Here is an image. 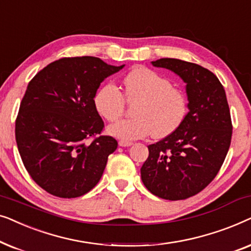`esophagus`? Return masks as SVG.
Instances as JSON below:
<instances>
[{
	"instance_id": "esophagus-1",
	"label": "esophagus",
	"mask_w": 251,
	"mask_h": 251,
	"mask_svg": "<svg viewBox=\"0 0 251 251\" xmlns=\"http://www.w3.org/2000/svg\"><path fill=\"white\" fill-rule=\"evenodd\" d=\"M119 145L121 147H129V146L132 145V143L131 142H126V140H120Z\"/></svg>"
}]
</instances>
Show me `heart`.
<instances>
[{
  "label": "heart",
  "mask_w": 251,
  "mask_h": 251,
  "mask_svg": "<svg viewBox=\"0 0 251 251\" xmlns=\"http://www.w3.org/2000/svg\"><path fill=\"white\" fill-rule=\"evenodd\" d=\"M123 84L125 96L113 83L101 85L95 96L96 109L109 122L121 118L126 100L137 101L132 108L133 118L108 126L112 136L135 140L152 132L154 138H164L184 122L187 114L186 97L183 91L173 87L169 78L151 68L138 66L126 75Z\"/></svg>",
  "instance_id": "heart-1"
}]
</instances>
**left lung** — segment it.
I'll use <instances>...</instances> for the list:
<instances>
[{
  "instance_id": "8db88e82",
  "label": "left lung",
  "mask_w": 251,
  "mask_h": 251,
  "mask_svg": "<svg viewBox=\"0 0 251 251\" xmlns=\"http://www.w3.org/2000/svg\"><path fill=\"white\" fill-rule=\"evenodd\" d=\"M152 64L183 78L188 112L176 131L147 146L150 154L140 175L152 194L185 200L207 187L221 169L231 145V113L224 87L207 68L175 58Z\"/></svg>"
}]
</instances>
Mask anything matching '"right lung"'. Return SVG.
Returning <instances> with one entry per match:
<instances>
[{
	"instance_id": "right-lung-1",
	"label": "right lung",
	"mask_w": 251,
	"mask_h": 251,
	"mask_svg": "<svg viewBox=\"0 0 251 251\" xmlns=\"http://www.w3.org/2000/svg\"><path fill=\"white\" fill-rule=\"evenodd\" d=\"M96 57L61 58L28 83L16 120V142L26 170L48 193L72 199L94 188L118 147L101 135L95 106L99 85L122 70Z\"/></svg>"
}]
</instances>
